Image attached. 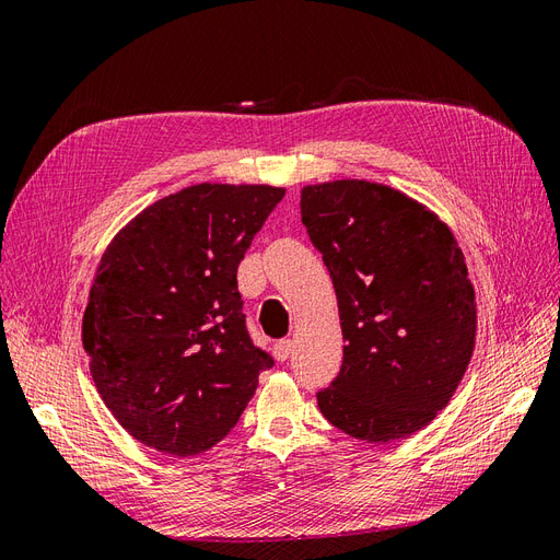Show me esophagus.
I'll list each match as a JSON object with an SVG mask.
<instances>
[{
    "label": "esophagus",
    "mask_w": 560,
    "mask_h": 560,
    "mask_svg": "<svg viewBox=\"0 0 560 560\" xmlns=\"http://www.w3.org/2000/svg\"><path fill=\"white\" fill-rule=\"evenodd\" d=\"M292 348H294V343L290 341V338H280V341H276V346H273L276 360H278V362H284V360L292 354Z\"/></svg>",
    "instance_id": "esophagus-1"
}]
</instances>
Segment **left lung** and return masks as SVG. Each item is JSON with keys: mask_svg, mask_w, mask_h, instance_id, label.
<instances>
[{"mask_svg": "<svg viewBox=\"0 0 560 560\" xmlns=\"http://www.w3.org/2000/svg\"><path fill=\"white\" fill-rule=\"evenodd\" d=\"M301 222L338 301L343 364L317 406L334 428L385 444L425 428L460 385L477 303L457 241L385 184L303 186Z\"/></svg>", "mask_w": 560, "mask_h": 560, "instance_id": "8db88e82", "label": "left lung"}]
</instances>
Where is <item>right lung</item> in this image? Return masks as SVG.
I'll return each instance as SVG.
<instances>
[{"instance_id":"right-lung-1","label":"right lung","mask_w":560,"mask_h":560,"mask_svg":"<svg viewBox=\"0 0 560 560\" xmlns=\"http://www.w3.org/2000/svg\"><path fill=\"white\" fill-rule=\"evenodd\" d=\"M284 189L196 184L116 233L83 313L100 397L138 442L198 455L235 428L273 358L252 343L238 264Z\"/></svg>"}]
</instances>
